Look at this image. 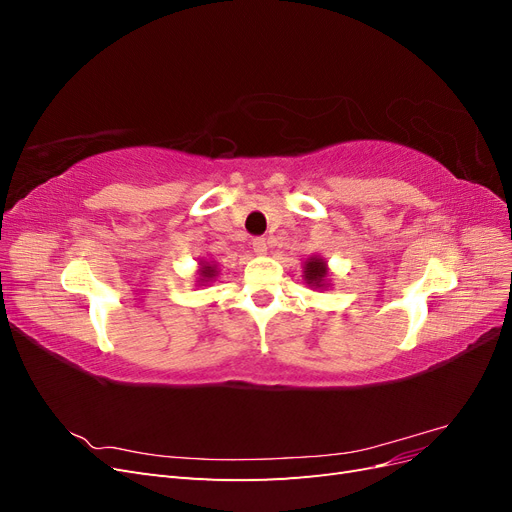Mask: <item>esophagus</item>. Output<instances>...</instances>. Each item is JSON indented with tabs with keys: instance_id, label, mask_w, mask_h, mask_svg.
I'll use <instances>...</instances> for the list:
<instances>
[{
	"instance_id": "34e87169",
	"label": "esophagus",
	"mask_w": 512,
	"mask_h": 512,
	"mask_svg": "<svg viewBox=\"0 0 512 512\" xmlns=\"http://www.w3.org/2000/svg\"><path fill=\"white\" fill-rule=\"evenodd\" d=\"M252 245H254V252H256V254H260V256H262V254H267V239L258 237V239H254V243H252Z\"/></svg>"
}]
</instances>
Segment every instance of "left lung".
<instances>
[{
    "label": "left lung",
    "mask_w": 512,
    "mask_h": 512,
    "mask_svg": "<svg viewBox=\"0 0 512 512\" xmlns=\"http://www.w3.org/2000/svg\"><path fill=\"white\" fill-rule=\"evenodd\" d=\"M303 282L314 290H327L331 286L329 262L322 256H309L303 262Z\"/></svg>",
    "instance_id": "left-lung-1"
}]
</instances>
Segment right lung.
<instances>
[{
  "label": "right lung",
  "instance_id": "right-lung-1",
  "mask_svg": "<svg viewBox=\"0 0 512 512\" xmlns=\"http://www.w3.org/2000/svg\"><path fill=\"white\" fill-rule=\"evenodd\" d=\"M196 286H207L211 282H215V277L220 275V269H218V262L213 260H207L203 258L198 262V271H196Z\"/></svg>",
  "mask_w": 512,
  "mask_h": 512
}]
</instances>
